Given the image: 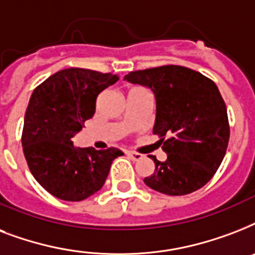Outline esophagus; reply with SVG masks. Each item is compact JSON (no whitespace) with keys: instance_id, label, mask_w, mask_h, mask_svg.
<instances>
[{"instance_id":"34e87169","label":"esophagus","mask_w":255,"mask_h":255,"mask_svg":"<svg viewBox=\"0 0 255 255\" xmlns=\"http://www.w3.org/2000/svg\"><path fill=\"white\" fill-rule=\"evenodd\" d=\"M127 155L129 156L133 161H137V160H140L141 157H143V155H140V153H137V152H127Z\"/></svg>"}]
</instances>
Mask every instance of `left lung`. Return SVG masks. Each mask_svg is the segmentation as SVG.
Masks as SVG:
<instances>
[{
  "instance_id": "1",
  "label": "left lung",
  "mask_w": 255,
  "mask_h": 255,
  "mask_svg": "<svg viewBox=\"0 0 255 255\" xmlns=\"http://www.w3.org/2000/svg\"><path fill=\"white\" fill-rule=\"evenodd\" d=\"M124 79L155 94L153 133L167 153L164 163L151 156L155 172L144 182L168 196L202 188L221 165L230 136L226 104L216 83L176 65L131 71Z\"/></svg>"
}]
</instances>
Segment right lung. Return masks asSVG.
I'll return each mask as SVG.
<instances>
[{
  "label": "right lung",
  "instance_id": "right-lung-1",
  "mask_svg": "<svg viewBox=\"0 0 255 255\" xmlns=\"http://www.w3.org/2000/svg\"><path fill=\"white\" fill-rule=\"evenodd\" d=\"M119 78L88 69H65L31 94L22 129V149L34 178L54 197L82 201L106 182L123 152L75 148L73 137L95 114L96 98Z\"/></svg>",
  "mask_w": 255,
  "mask_h": 255
}]
</instances>
